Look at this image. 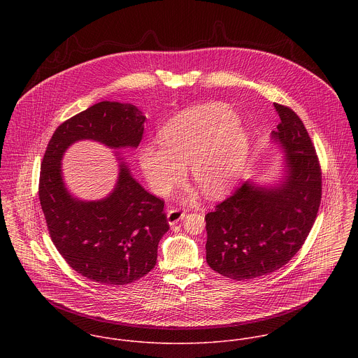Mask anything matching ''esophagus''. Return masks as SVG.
<instances>
[{"instance_id": "34e87169", "label": "esophagus", "mask_w": 358, "mask_h": 358, "mask_svg": "<svg viewBox=\"0 0 358 358\" xmlns=\"http://www.w3.org/2000/svg\"><path fill=\"white\" fill-rule=\"evenodd\" d=\"M185 212H182V210H179V209H171V210H168V213H166V219H168V223H169V226H175L179 220H182L183 217H185Z\"/></svg>"}]
</instances>
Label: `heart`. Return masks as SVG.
<instances>
[{
  "label": "heart",
  "mask_w": 358,
  "mask_h": 358,
  "mask_svg": "<svg viewBox=\"0 0 358 358\" xmlns=\"http://www.w3.org/2000/svg\"><path fill=\"white\" fill-rule=\"evenodd\" d=\"M159 143L139 152L143 176L157 196H166L182 179L183 165L199 190L210 199L224 194L240 176L250 152L247 129L219 104L185 110L159 129Z\"/></svg>",
  "instance_id": "1"
}]
</instances>
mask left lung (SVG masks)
Returning <instances> with one entry per match:
<instances>
[{"mask_svg": "<svg viewBox=\"0 0 358 358\" xmlns=\"http://www.w3.org/2000/svg\"><path fill=\"white\" fill-rule=\"evenodd\" d=\"M280 117L271 142L282 153L280 178L260 185L247 180L206 213V263L243 281L273 273L301 250L321 201V169L301 118L274 103Z\"/></svg>", "mask_w": 358, "mask_h": 358, "instance_id": "obj_1", "label": "left lung"}]
</instances>
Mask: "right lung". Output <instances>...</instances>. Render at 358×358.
Listing matches in <instances>:
<instances>
[{
  "instance_id": "1",
  "label": "right lung",
  "mask_w": 358,
  "mask_h": 358,
  "mask_svg": "<svg viewBox=\"0 0 358 358\" xmlns=\"http://www.w3.org/2000/svg\"><path fill=\"white\" fill-rule=\"evenodd\" d=\"M145 121L131 103H96L60 124L44 154L38 196L52 241L71 268L98 284L124 285L148 274L169 230L164 201L134 179L118 150L139 146ZM80 140L114 148L119 161L116 186L101 201H80L65 187L61 159Z\"/></svg>"
}]
</instances>
